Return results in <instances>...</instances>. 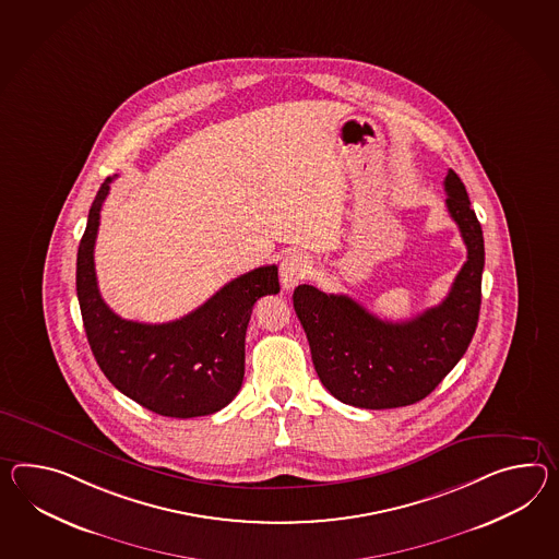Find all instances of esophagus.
I'll return each instance as SVG.
<instances>
[{"label":"esophagus","instance_id":"esophagus-1","mask_svg":"<svg viewBox=\"0 0 559 559\" xmlns=\"http://www.w3.org/2000/svg\"><path fill=\"white\" fill-rule=\"evenodd\" d=\"M311 269H313L311 260H309V257H305L302 252L286 254L285 259L281 260V269H278L283 288H286V290L295 288L311 274Z\"/></svg>","mask_w":559,"mask_h":559}]
</instances>
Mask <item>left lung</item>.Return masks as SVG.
Returning a JSON list of instances; mask_svg holds the SVG:
<instances>
[{
	"label": "left lung",
	"instance_id": "1",
	"mask_svg": "<svg viewBox=\"0 0 559 559\" xmlns=\"http://www.w3.org/2000/svg\"><path fill=\"white\" fill-rule=\"evenodd\" d=\"M447 207L456 222L466 262L440 305L408 321H383L347 295L299 285L295 313L307 333L314 371L343 404L385 409L424 400L447 378L475 335L480 311L485 242L461 178L444 179Z\"/></svg>",
	"mask_w": 559,
	"mask_h": 559
}]
</instances>
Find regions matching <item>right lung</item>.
Instances as JSON below:
<instances>
[{
    "label": "right lung",
    "mask_w": 559,
    "mask_h": 559,
    "mask_svg": "<svg viewBox=\"0 0 559 559\" xmlns=\"http://www.w3.org/2000/svg\"><path fill=\"white\" fill-rule=\"evenodd\" d=\"M110 181L105 179L91 205L76 257V295L96 364L121 394L159 416L214 414L242 385L246 328L254 302L281 290L278 269L260 266L234 278L176 321H127L110 311L96 285V231Z\"/></svg>",
    "instance_id": "obj_1"
}]
</instances>
